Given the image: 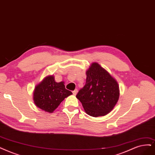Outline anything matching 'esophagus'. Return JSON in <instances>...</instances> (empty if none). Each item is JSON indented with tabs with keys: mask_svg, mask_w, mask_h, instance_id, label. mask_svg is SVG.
<instances>
[{
	"mask_svg": "<svg viewBox=\"0 0 155 155\" xmlns=\"http://www.w3.org/2000/svg\"><path fill=\"white\" fill-rule=\"evenodd\" d=\"M77 93H78V90H77V89H75V90H74V91H73V95H76V94H77Z\"/></svg>",
	"mask_w": 155,
	"mask_h": 155,
	"instance_id": "1",
	"label": "esophagus"
}]
</instances>
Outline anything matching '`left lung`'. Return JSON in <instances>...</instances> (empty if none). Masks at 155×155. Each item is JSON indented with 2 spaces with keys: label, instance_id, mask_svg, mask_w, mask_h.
<instances>
[{
  "label": "left lung",
  "instance_id": "8db88e82",
  "mask_svg": "<svg viewBox=\"0 0 155 155\" xmlns=\"http://www.w3.org/2000/svg\"><path fill=\"white\" fill-rule=\"evenodd\" d=\"M86 82L77 98L88 115L104 116L109 113L119 99V85L110 74L98 63H93L86 72Z\"/></svg>",
  "mask_w": 155,
  "mask_h": 155
}]
</instances>
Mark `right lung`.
<instances>
[{
	"label": "right lung",
	"instance_id": "1",
	"mask_svg": "<svg viewBox=\"0 0 155 155\" xmlns=\"http://www.w3.org/2000/svg\"><path fill=\"white\" fill-rule=\"evenodd\" d=\"M72 94L65 88L64 82L57 83L53 76L46 77L38 84L34 93V101L38 107L47 112H53L65 98Z\"/></svg>",
	"mask_w": 155,
	"mask_h": 155
}]
</instances>
